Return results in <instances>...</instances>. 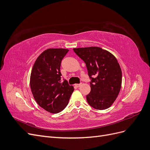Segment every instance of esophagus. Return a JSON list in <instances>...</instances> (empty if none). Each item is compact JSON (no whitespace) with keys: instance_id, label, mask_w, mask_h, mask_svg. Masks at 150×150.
<instances>
[{"instance_id":"34e87169","label":"esophagus","mask_w":150,"mask_h":150,"mask_svg":"<svg viewBox=\"0 0 150 150\" xmlns=\"http://www.w3.org/2000/svg\"><path fill=\"white\" fill-rule=\"evenodd\" d=\"M81 85H82V83H80V84H76L75 86H76L77 88H79Z\"/></svg>"}]
</instances>
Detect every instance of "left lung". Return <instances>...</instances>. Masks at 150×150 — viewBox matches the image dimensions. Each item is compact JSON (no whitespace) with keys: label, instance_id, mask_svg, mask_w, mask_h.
I'll list each match as a JSON object with an SVG mask.
<instances>
[{"label":"left lung","instance_id":"obj_1","mask_svg":"<svg viewBox=\"0 0 150 150\" xmlns=\"http://www.w3.org/2000/svg\"><path fill=\"white\" fill-rule=\"evenodd\" d=\"M86 63L91 79V92L86 96L88 104L94 109L110 108L120 91L122 72L116 58L98 47L73 49Z\"/></svg>","mask_w":150,"mask_h":150}]
</instances>
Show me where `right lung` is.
<instances>
[{
  "label": "right lung",
  "instance_id": "1",
  "mask_svg": "<svg viewBox=\"0 0 150 150\" xmlns=\"http://www.w3.org/2000/svg\"><path fill=\"white\" fill-rule=\"evenodd\" d=\"M68 51L62 48L45 50L37 58L31 71L32 93L39 105L49 112L62 111L74 91L73 86L66 80L61 83V63Z\"/></svg>",
  "mask_w": 150,
  "mask_h": 150
}]
</instances>
